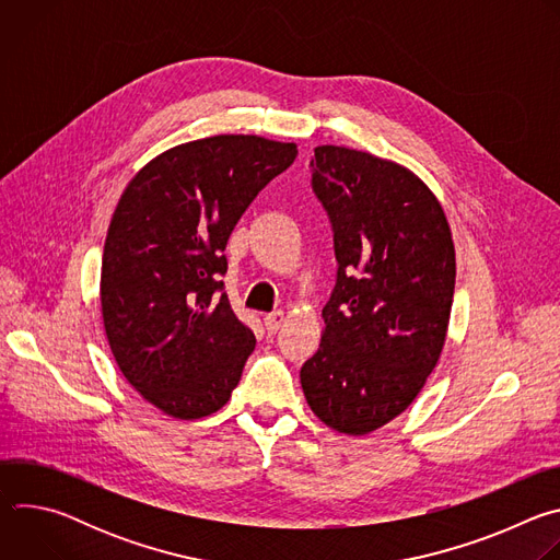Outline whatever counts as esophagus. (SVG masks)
I'll list each match as a JSON object with an SVG mask.
<instances>
[{
    "mask_svg": "<svg viewBox=\"0 0 560 560\" xmlns=\"http://www.w3.org/2000/svg\"><path fill=\"white\" fill-rule=\"evenodd\" d=\"M283 322H285V314H283V310H277V312H272V314H266V318H264V326H266V330H268L270 335H275V332L283 326Z\"/></svg>",
    "mask_w": 560,
    "mask_h": 560,
    "instance_id": "1",
    "label": "esophagus"
}]
</instances>
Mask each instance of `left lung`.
Listing matches in <instances>:
<instances>
[{
	"mask_svg": "<svg viewBox=\"0 0 560 560\" xmlns=\"http://www.w3.org/2000/svg\"><path fill=\"white\" fill-rule=\"evenodd\" d=\"M310 166L339 270L301 387L328 428L361 436L406 412L441 359L456 279L452 230L436 195L389 159L316 145Z\"/></svg>",
	"mask_w": 560,
	"mask_h": 560,
	"instance_id": "8db88e82",
	"label": "left lung"
}]
</instances>
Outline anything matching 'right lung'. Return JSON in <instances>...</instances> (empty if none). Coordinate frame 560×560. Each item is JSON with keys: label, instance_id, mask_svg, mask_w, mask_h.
Returning <instances> with one entry per match:
<instances>
[{"label": "right lung", "instance_id": "obj_1", "mask_svg": "<svg viewBox=\"0 0 560 560\" xmlns=\"http://www.w3.org/2000/svg\"><path fill=\"white\" fill-rule=\"evenodd\" d=\"M296 143L214 135L156 154L113 212L102 257V316L126 381L168 417L221 410L255 350L221 275L225 244Z\"/></svg>", "mask_w": 560, "mask_h": 560}]
</instances>
